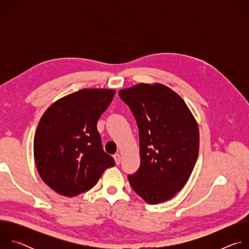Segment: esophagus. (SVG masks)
<instances>
[{
  "mask_svg": "<svg viewBox=\"0 0 249 249\" xmlns=\"http://www.w3.org/2000/svg\"><path fill=\"white\" fill-rule=\"evenodd\" d=\"M113 158H114V160H115V163L116 164H119L120 162H121V156H120V154H115L114 156H113Z\"/></svg>",
  "mask_w": 249,
  "mask_h": 249,
  "instance_id": "1",
  "label": "esophagus"
}]
</instances>
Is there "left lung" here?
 Returning <instances> with one entry per match:
<instances>
[{"label":"left lung","mask_w":249,"mask_h":249,"mask_svg":"<svg viewBox=\"0 0 249 249\" xmlns=\"http://www.w3.org/2000/svg\"><path fill=\"white\" fill-rule=\"evenodd\" d=\"M139 128L141 164L128 176L133 190L155 205L172 198L188 181L199 153V128L184 100L161 84L121 89Z\"/></svg>","instance_id":"8db88e82"}]
</instances>
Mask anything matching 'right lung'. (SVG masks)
<instances>
[{"mask_svg": "<svg viewBox=\"0 0 249 249\" xmlns=\"http://www.w3.org/2000/svg\"><path fill=\"white\" fill-rule=\"evenodd\" d=\"M114 89H84L66 95L42 115L33 142L35 165L55 192L74 197L91 189L103 171L114 165L96 128Z\"/></svg>", "mask_w": 249, "mask_h": 249, "instance_id": "right-lung-1", "label": "right lung"}]
</instances>
